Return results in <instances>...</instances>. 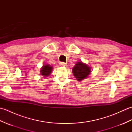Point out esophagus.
Masks as SVG:
<instances>
[{"instance_id": "obj_1", "label": "esophagus", "mask_w": 132, "mask_h": 132, "mask_svg": "<svg viewBox=\"0 0 132 132\" xmlns=\"http://www.w3.org/2000/svg\"><path fill=\"white\" fill-rule=\"evenodd\" d=\"M60 66H67V64L64 63V62H60Z\"/></svg>"}]
</instances>
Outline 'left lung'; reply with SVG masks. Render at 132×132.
I'll list each match as a JSON object with an SVG mask.
<instances>
[{"instance_id": "obj_1", "label": "left lung", "mask_w": 132, "mask_h": 132, "mask_svg": "<svg viewBox=\"0 0 132 132\" xmlns=\"http://www.w3.org/2000/svg\"><path fill=\"white\" fill-rule=\"evenodd\" d=\"M72 70L74 76L78 81L86 79L91 72V67L81 61L78 62Z\"/></svg>"}]
</instances>
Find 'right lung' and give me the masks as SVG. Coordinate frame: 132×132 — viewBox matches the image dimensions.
<instances>
[{
	"mask_svg": "<svg viewBox=\"0 0 132 132\" xmlns=\"http://www.w3.org/2000/svg\"><path fill=\"white\" fill-rule=\"evenodd\" d=\"M53 66H50L49 64H44L40 69V74L44 77H49L53 71Z\"/></svg>",
	"mask_w": 132,
	"mask_h": 132,
	"instance_id": "right-lung-1",
	"label": "right lung"
}]
</instances>
